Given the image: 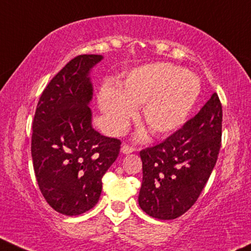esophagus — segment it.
<instances>
[{
  "label": "esophagus",
  "mask_w": 251,
  "mask_h": 251,
  "mask_svg": "<svg viewBox=\"0 0 251 251\" xmlns=\"http://www.w3.org/2000/svg\"><path fill=\"white\" fill-rule=\"evenodd\" d=\"M132 151H134V148H133L132 146L124 145L122 147V153H124V154H129V153H132Z\"/></svg>",
  "instance_id": "1"
}]
</instances>
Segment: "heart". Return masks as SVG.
I'll return each mask as SVG.
<instances>
[{"instance_id": "1", "label": "heart", "mask_w": 251, "mask_h": 251, "mask_svg": "<svg viewBox=\"0 0 251 251\" xmlns=\"http://www.w3.org/2000/svg\"><path fill=\"white\" fill-rule=\"evenodd\" d=\"M199 78L185 68L169 62H155L132 71L120 85L105 84L100 105L111 127L123 131L144 105V122L153 134L175 132L185 123L201 95Z\"/></svg>"}]
</instances>
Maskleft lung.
I'll list each match as a JSON object with an SVG mask.
<instances>
[{"instance_id":"left-lung-1","label":"left lung","mask_w":251,"mask_h":251,"mask_svg":"<svg viewBox=\"0 0 251 251\" xmlns=\"http://www.w3.org/2000/svg\"><path fill=\"white\" fill-rule=\"evenodd\" d=\"M223 135V105L217 93L166 140L140 151L139 205L160 220L185 213L199 198L217 163Z\"/></svg>"}]
</instances>
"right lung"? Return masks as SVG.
<instances>
[{
  "label": "right lung",
  "mask_w": 251,
  "mask_h": 251,
  "mask_svg": "<svg viewBox=\"0 0 251 251\" xmlns=\"http://www.w3.org/2000/svg\"><path fill=\"white\" fill-rule=\"evenodd\" d=\"M102 59L97 54L72 59L44 89L32 123L31 155L38 186L53 210L71 217L97 204L104 174L122 145L91 126L89 72Z\"/></svg>",
  "instance_id": "right-lung-1"
}]
</instances>
